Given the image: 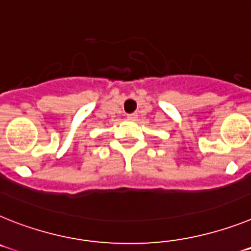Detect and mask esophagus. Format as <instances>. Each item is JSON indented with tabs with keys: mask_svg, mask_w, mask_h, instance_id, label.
Masks as SVG:
<instances>
[{
	"mask_svg": "<svg viewBox=\"0 0 251 251\" xmlns=\"http://www.w3.org/2000/svg\"><path fill=\"white\" fill-rule=\"evenodd\" d=\"M127 119L128 121H136L137 114H127Z\"/></svg>",
	"mask_w": 251,
	"mask_h": 251,
	"instance_id": "esophagus-1",
	"label": "esophagus"
}]
</instances>
